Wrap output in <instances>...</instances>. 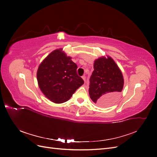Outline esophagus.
<instances>
[{
    "mask_svg": "<svg viewBox=\"0 0 157 157\" xmlns=\"http://www.w3.org/2000/svg\"><path fill=\"white\" fill-rule=\"evenodd\" d=\"M82 79L84 80V82H85V83H86V77H85V76L84 75V76H82Z\"/></svg>",
    "mask_w": 157,
    "mask_h": 157,
    "instance_id": "obj_1",
    "label": "esophagus"
}]
</instances>
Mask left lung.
Segmentation results:
<instances>
[{
    "mask_svg": "<svg viewBox=\"0 0 157 157\" xmlns=\"http://www.w3.org/2000/svg\"><path fill=\"white\" fill-rule=\"evenodd\" d=\"M94 69L90 78V97L99 105H110L119 98L124 86L121 71L109 56L95 60Z\"/></svg>",
    "mask_w": 157,
    "mask_h": 157,
    "instance_id": "8db88e82",
    "label": "left lung"
}]
</instances>
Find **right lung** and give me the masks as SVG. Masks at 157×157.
Returning a JSON list of instances; mask_svg holds the SVG:
<instances>
[{
  "mask_svg": "<svg viewBox=\"0 0 157 157\" xmlns=\"http://www.w3.org/2000/svg\"><path fill=\"white\" fill-rule=\"evenodd\" d=\"M77 65L62 49H57L42 61L37 71L39 86L44 96L56 103L68 101L84 84L77 73Z\"/></svg>",
  "mask_w": 157,
  "mask_h": 157,
  "instance_id": "right-lung-1",
  "label": "right lung"
}]
</instances>
